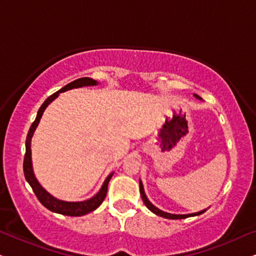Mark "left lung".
Here are the masks:
<instances>
[{"mask_svg": "<svg viewBox=\"0 0 256 256\" xmlns=\"http://www.w3.org/2000/svg\"><path fill=\"white\" fill-rule=\"evenodd\" d=\"M196 97H198L197 94H194ZM200 98V97H198ZM140 194H141V198H142L144 203L146 206L150 209L152 212L156 214L158 216H162V217H165V218H170V220H182V218H186V217H190V216H197V215H200V214H203L204 211H200V212H196V214H190V215H173V214H168V212H164V211L159 210L158 208L154 206V205L150 203V200H148V198L146 197V194H144V186H142V182H140Z\"/></svg>", "mask_w": 256, "mask_h": 256, "instance_id": "obj_1", "label": "left lung"}]
</instances>
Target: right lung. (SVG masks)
Here are the masks:
<instances>
[{
	"mask_svg": "<svg viewBox=\"0 0 256 256\" xmlns=\"http://www.w3.org/2000/svg\"><path fill=\"white\" fill-rule=\"evenodd\" d=\"M96 80H91V78L88 77H83L80 78V80H76L71 83H68V85H65L64 88H62L60 90L56 91L53 94L47 98L45 102L42 103V106H40L39 112H38L36 118L34 120V122L32 123L30 130H28L27 134V138H26V153H24V178L28 182V184L30 185L32 190H33L34 194H36V198L39 200V202L44 206L47 208L48 210L53 211V212L56 214H62V215L65 216H83L86 215V214L91 212V211L96 210L97 208L100 206V204L103 203L104 198L106 196V191H108V184L112 179V176L114 173L108 176V178L106 179L104 184L100 188L98 194H97L94 197L91 198L89 200H85V202H62L59 200H56L54 197H52L48 192H46L41 188L39 182L36 179L33 173V168H32V158H30V140L32 136H33L34 130L39 124V121L42 116L44 110L46 109V106H48L50 103L52 102L56 97H58L59 92H64L66 90H70L74 89V88H80V86H86V85H96Z\"/></svg>",
	"mask_w": 256,
	"mask_h": 256,
	"instance_id": "obj_1",
	"label": "right lung"
}]
</instances>
